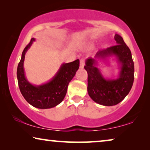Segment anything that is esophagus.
Masks as SVG:
<instances>
[{"instance_id": "esophagus-1", "label": "esophagus", "mask_w": 150, "mask_h": 150, "mask_svg": "<svg viewBox=\"0 0 150 150\" xmlns=\"http://www.w3.org/2000/svg\"><path fill=\"white\" fill-rule=\"evenodd\" d=\"M85 65V61L84 59H81L80 60V68L83 69Z\"/></svg>"}]
</instances>
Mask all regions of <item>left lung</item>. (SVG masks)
Returning a JSON list of instances; mask_svg holds the SVG:
<instances>
[{
	"instance_id": "obj_1",
	"label": "left lung",
	"mask_w": 150,
	"mask_h": 150,
	"mask_svg": "<svg viewBox=\"0 0 150 150\" xmlns=\"http://www.w3.org/2000/svg\"><path fill=\"white\" fill-rule=\"evenodd\" d=\"M117 45L98 51L94 58L86 60L84 69L88 72V94L93 101L103 106H115L124 100L132 88L134 81V62L130 49L122 38L115 34ZM115 55L120 64L117 79L106 80L97 68L96 59Z\"/></svg>"
}]
</instances>
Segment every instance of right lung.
<instances>
[{
	"mask_svg": "<svg viewBox=\"0 0 150 150\" xmlns=\"http://www.w3.org/2000/svg\"><path fill=\"white\" fill-rule=\"evenodd\" d=\"M34 38H32L22 52L21 61L18 64L17 77L21 94L32 106L40 109L53 108L63 100L68 85L79 67V60L62 64L57 74L50 81L41 86H33L27 80L23 69L25 53Z\"/></svg>",
	"mask_w": 150,
	"mask_h": 150,
	"instance_id": "add662e5",
	"label": "right lung"
}]
</instances>
